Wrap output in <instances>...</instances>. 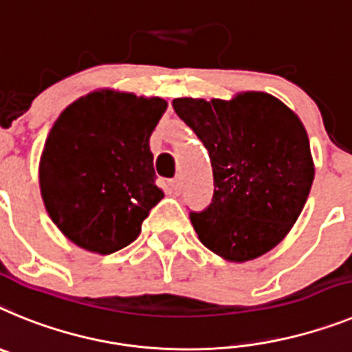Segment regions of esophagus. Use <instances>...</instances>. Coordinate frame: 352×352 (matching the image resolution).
Segmentation results:
<instances>
[{
  "label": "esophagus",
  "instance_id": "obj_1",
  "mask_svg": "<svg viewBox=\"0 0 352 352\" xmlns=\"http://www.w3.org/2000/svg\"><path fill=\"white\" fill-rule=\"evenodd\" d=\"M168 184H170V188H172L173 193H179L180 188H182V180H180L179 177H177V179H172V180H170V182H168Z\"/></svg>",
  "mask_w": 352,
  "mask_h": 352
}]
</instances>
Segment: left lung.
I'll use <instances>...</instances> for the list:
<instances>
[{
	"label": "left lung",
	"instance_id": "left-lung-1",
	"mask_svg": "<svg viewBox=\"0 0 352 352\" xmlns=\"http://www.w3.org/2000/svg\"><path fill=\"white\" fill-rule=\"evenodd\" d=\"M172 104L212 164V201L189 214L198 239L230 262L273 250L298 221L316 175L303 122L264 91Z\"/></svg>",
	"mask_w": 352,
	"mask_h": 352
}]
</instances>
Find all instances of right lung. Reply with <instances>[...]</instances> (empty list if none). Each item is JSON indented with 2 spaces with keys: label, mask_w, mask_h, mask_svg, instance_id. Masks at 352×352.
<instances>
[{
  "label": "right lung",
  "mask_w": 352,
  "mask_h": 352,
  "mask_svg": "<svg viewBox=\"0 0 352 352\" xmlns=\"http://www.w3.org/2000/svg\"><path fill=\"white\" fill-rule=\"evenodd\" d=\"M161 97L102 88L69 104L47 134L38 184L49 218L79 248L109 255L142 232L164 197L155 186L151 134Z\"/></svg>",
  "instance_id": "1"
}]
</instances>
